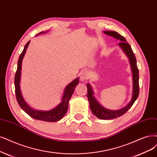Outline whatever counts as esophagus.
Listing matches in <instances>:
<instances>
[{
  "mask_svg": "<svg viewBox=\"0 0 157 157\" xmlns=\"http://www.w3.org/2000/svg\"><path fill=\"white\" fill-rule=\"evenodd\" d=\"M89 76V73L87 71H82L79 74L80 80L82 81V82H85L86 79H88Z\"/></svg>",
  "mask_w": 157,
  "mask_h": 157,
  "instance_id": "34e87169",
  "label": "esophagus"
}]
</instances>
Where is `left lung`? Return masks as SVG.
Masks as SVG:
<instances>
[{"mask_svg":"<svg viewBox=\"0 0 157 157\" xmlns=\"http://www.w3.org/2000/svg\"><path fill=\"white\" fill-rule=\"evenodd\" d=\"M103 33L120 40L118 45L123 50L124 54L128 57L132 74V92L131 100L125 107L118 110H115V111L107 109L101 106L94 96V91L92 90L91 85L89 83L86 84L88 92L87 98L92 113L97 118L101 120H111L120 117L124 114L132 107L133 103L137 99L139 94V74L135 56L133 53L130 44L127 42L126 39L122 36L114 31H103Z\"/></svg>","mask_w":157,"mask_h":157,"instance_id":"8db88e82","label":"left lung"}]
</instances>
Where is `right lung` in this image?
<instances>
[{"instance_id":"add662e5","label":"right lung","mask_w":157,"mask_h":157,"mask_svg":"<svg viewBox=\"0 0 157 157\" xmlns=\"http://www.w3.org/2000/svg\"><path fill=\"white\" fill-rule=\"evenodd\" d=\"M43 33H44V32H40L37 34V36ZM30 43V40H29L26 44L24 50H23L19 56L18 63H17V69L15 76V95L17 102H18L19 106L23 111L34 119L48 121V122L57 121L60 120L67 113L68 107L69 100H71V96L74 93L75 86L79 83V78H75L71 83H70L66 86V87L64 89L63 94L61 98V101L55 108L49 110V111H39V110H36L32 108L30 106H29V105L26 103V101L24 99V98L22 96L20 86V82L22 59L24 58V56L26 52V49Z\"/></svg>"}]
</instances>
